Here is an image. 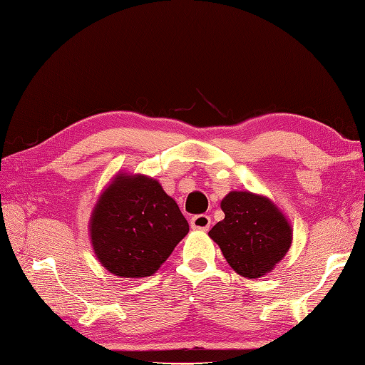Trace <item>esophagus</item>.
I'll use <instances>...</instances> for the list:
<instances>
[{"label": "esophagus", "mask_w": 365, "mask_h": 365, "mask_svg": "<svg viewBox=\"0 0 365 365\" xmlns=\"http://www.w3.org/2000/svg\"><path fill=\"white\" fill-rule=\"evenodd\" d=\"M190 227L193 230H207L210 227V218L207 215H195L190 220Z\"/></svg>", "instance_id": "obj_1"}]
</instances>
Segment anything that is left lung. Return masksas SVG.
Wrapping results in <instances>:
<instances>
[{"label": "left lung", "mask_w": 365, "mask_h": 365, "mask_svg": "<svg viewBox=\"0 0 365 365\" xmlns=\"http://www.w3.org/2000/svg\"><path fill=\"white\" fill-rule=\"evenodd\" d=\"M225 220L212 227L226 262L237 274L259 279L274 271L292 243V226L277 204L264 195L232 190L221 200Z\"/></svg>", "instance_id": "8db88e82"}]
</instances>
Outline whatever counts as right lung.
I'll list each match as a JSON object with an SVG mask.
<instances>
[{
    "mask_svg": "<svg viewBox=\"0 0 365 365\" xmlns=\"http://www.w3.org/2000/svg\"><path fill=\"white\" fill-rule=\"evenodd\" d=\"M88 229L106 271L142 279L161 268L187 235L189 223L155 178L118 172L97 198Z\"/></svg>",
    "mask_w": 365,
    "mask_h": 365,
    "instance_id": "obj_1",
    "label": "right lung"
}]
</instances>
